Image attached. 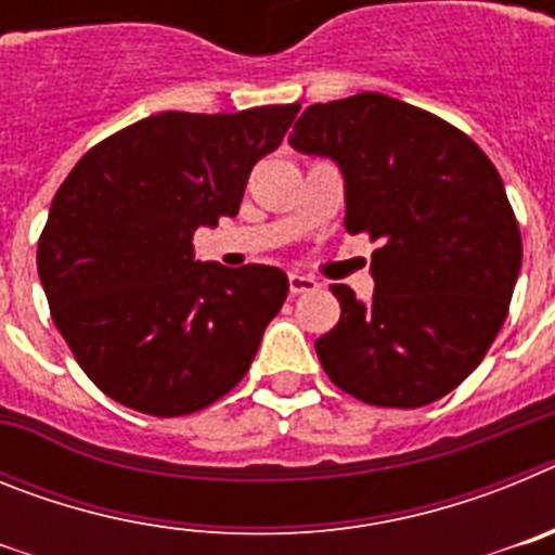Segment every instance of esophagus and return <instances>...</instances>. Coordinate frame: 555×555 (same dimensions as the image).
Returning <instances> with one entry per match:
<instances>
[{
  "label": "esophagus",
  "mask_w": 555,
  "mask_h": 555,
  "mask_svg": "<svg viewBox=\"0 0 555 555\" xmlns=\"http://www.w3.org/2000/svg\"><path fill=\"white\" fill-rule=\"evenodd\" d=\"M288 288H292V294H306V292H317L320 283L313 281V278H308V274L292 272L288 274Z\"/></svg>",
  "instance_id": "esophagus-1"
}]
</instances>
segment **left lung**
<instances>
[{
    "mask_svg": "<svg viewBox=\"0 0 555 555\" xmlns=\"http://www.w3.org/2000/svg\"><path fill=\"white\" fill-rule=\"evenodd\" d=\"M288 144L336 160L347 233H370L372 302L333 286L341 317L317 338L338 389L420 409L483 361L506 322L522 238L492 160L459 127L377 91L306 107Z\"/></svg>",
    "mask_w": 555,
    "mask_h": 555,
    "instance_id": "1",
    "label": "left lung"
}]
</instances>
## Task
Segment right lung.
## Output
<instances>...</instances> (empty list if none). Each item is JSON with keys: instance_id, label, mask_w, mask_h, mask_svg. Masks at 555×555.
<instances>
[{"instance_id": "1", "label": "right lung", "mask_w": 555, "mask_h": 555, "mask_svg": "<svg viewBox=\"0 0 555 555\" xmlns=\"http://www.w3.org/2000/svg\"><path fill=\"white\" fill-rule=\"evenodd\" d=\"M300 105L146 116L82 155L49 208L38 274L77 364L116 403L183 416L253 364L288 294L274 267L194 261Z\"/></svg>"}]
</instances>
